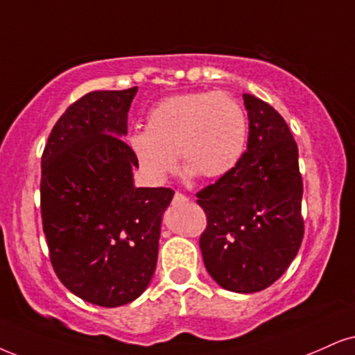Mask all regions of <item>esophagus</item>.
<instances>
[{"instance_id": "obj_1", "label": "esophagus", "mask_w": 355, "mask_h": 355, "mask_svg": "<svg viewBox=\"0 0 355 355\" xmlns=\"http://www.w3.org/2000/svg\"><path fill=\"white\" fill-rule=\"evenodd\" d=\"M186 202H189V198H187V196L181 194V192H176V194H174V199H173L174 205H181V204H186Z\"/></svg>"}]
</instances>
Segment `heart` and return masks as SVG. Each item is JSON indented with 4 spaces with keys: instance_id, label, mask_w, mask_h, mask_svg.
<instances>
[{
    "instance_id": "b5f03b06",
    "label": "heart",
    "mask_w": 355,
    "mask_h": 355,
    "mask_svg": "<svg viewBox=\"0 0 355 355\" xmlns=\"http://www.w3.org/2000/svg\"><path fill=\"white\" fill-rule=\"evenodd\" d=\"M247 137V113L234 95L192 92L157 102L148 113L146 130L130 137V148L156 182L176 168V153L187 174L216 179L239 164Z\"/></svg>"
}]
</instances>
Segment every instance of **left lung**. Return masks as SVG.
<instances>
[{
    "label": "left lung",
    "instance_id": "8db88e82",
    "mask_svg": "<svg viewBox=\"0 0 355 355\" xmlns=\"http://www.w3.org/2000/svg\"><path fill=\"white\" fill-rule=\"evenodd\" d=\"M248 143L225 176L198 192L207 216L199 245L209 275L225 290L268 288L295 260L304 235L298 146L283 116L243 94Z\"/></svg>",
    "mask_w": 355,
    "mask_h": 355
}]
</instances>
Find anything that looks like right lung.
<instances>
[{
	"instance_id": "right-lung-1",
	"label": "right lung",
	"mask_w": 355,
	"mask_h": 355,
	"mask_svg": "<svg viewBox=\"0 0 355 355\" xmlns=\"http://www.w3.org/2000/svg\"><path fill=\"white\" fill-rule=\"evenodd\" d=\"M138 87L90 92L52 128L41 159V216L57 278L103 308L138 298L157 261L169 187H135L123 141Z\"/></svg>"
}]
</instances>
